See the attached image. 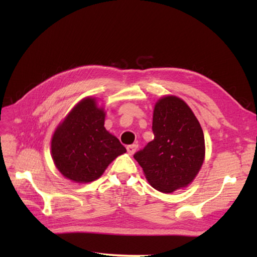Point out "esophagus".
I'll return each mask as SVG.
<instances>
[{"label": "esophagus", "instance_id": "1", "mask_svg": "<svg viewBox=\"0 0 257 257\" xmlns=\"http://www.w3.org/2000/svg\"><path fill=\"white\" fill-rule=\"evenodd\" d=\"M137 148H138L137 145H130V146H128V147H127L128 154H129L130 156H133V155L135 154V152H136V150H137Z\"/></svg>", "mask_w": 257, "mask_h": 257}]
</instances>
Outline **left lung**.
Here are the masks:
<instances>
[{"label": "left lung", "instance_id": "8db88e82", "mask_svg": "<svg viewBox=\"0 0 257 257\" xmlns=\"http://www.w3.org/2000/svg\"><path fill=\"white\" fill-rule=\"evenodd\" d=\"M155 138L134 158L156 190L171 193L193 181L204 161L203 130L182 99L166 96L158 100L152 118Z\"/></svg>", "mask_w": 257, "mask_h": 257}]
</instances>
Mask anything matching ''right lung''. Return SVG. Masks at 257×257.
I'll use <instances>...</instances> for the list:
<instances>
[{"mask_svg":"<svg viewBox=\"0 0 257 257\" xmlns=\"http://www.w3.org/2000/svg\"><path fill=\"white\" fill-rule=\"evenodd\" d=\"M103 108L87 97L59 123L52 138V157L65 178L77 183L95 181L125 148L109 134Z\"/></svg>","mask_w":257,"mask_h":257,"instance_id":"right-lung-1","label":"right lung"}]
</instances>
